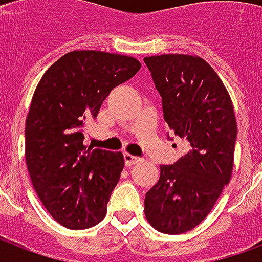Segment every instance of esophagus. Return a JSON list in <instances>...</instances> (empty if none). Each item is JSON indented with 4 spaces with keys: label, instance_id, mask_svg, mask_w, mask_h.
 Returning a JSON list of instances; mask_svg holds the SVG:
<instances>
[{
    "label": "esophagus",
    "instance_id": "34e87169",
    "mask_svg": "<svg viewBox=\"0 0 262 262\" xmlns=\"http://www.w3.org/2000/svg\"><path fill=\"white\" fill-rule=\"evenodd\" d=\"M123 160H125V164H126L127 167H130V166H133V164L139 163L141 159L137 158V156L130 155V154H125V155H123Z\"/></svg>",
    "mask_w": 262,
    "mask_h": 262
}]
</instances>
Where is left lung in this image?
Instances as JSON below:
<instances>
[{"label": "left lung", "mask_w": 262, "mask_h": 262, "mask_svg": "<svg viewBox=\"0 0 262 262\" xmlns=\"http://www.w3.org/2000/svg\"><path fill=\"white\" fill-rule=\"evenodd\" d=\"M163 102L164 121L185 143V155L160 166L145 194L148 223L183 234L203 222L230 182L238 127L231 98L213 68L197 55L145 57Z\"/></svg>", "instance_id": "left-lung-1"}]
</instances>
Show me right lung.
<instances>
[{
  "label": "right lung",
  "instance_id": "1",
  "mask_svg": "<svg viewBox=\"0 0 262 262\" xmlns=\"http://www.w3.org/2000/svg\"><path fill=\"white\" fill-rule=\"evenodd\" d=\"M140 68L129 55L75 50L55 61L35 88L26 119V164L39 200L63 227L84 230L106 216L123 155L84 145V132L111 90Z\"/></svg>",
  "mask_w": 262,
  "mask_h": 262
}]
</instances>
